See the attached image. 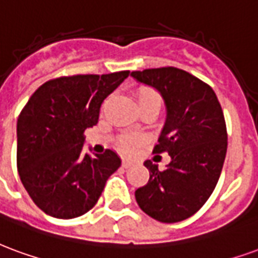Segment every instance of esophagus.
I'll use <instances>...</instances> for the list:
<instances>
[{"instance_id":"34e87169","label":"esophagus","mask_w":258,"mask_h":258,"mask_svg":"<svg viewBox=\"0 0 258 258\" xmlns=\"http://www.w3.org/2000/svg\"><path fill=\"white\" fill-rule=\"evenodd\" d=\"M133 163H135V162H133L132 159H122V166H123L125 169L131 168Z\"/></svg>"}]
</instances>
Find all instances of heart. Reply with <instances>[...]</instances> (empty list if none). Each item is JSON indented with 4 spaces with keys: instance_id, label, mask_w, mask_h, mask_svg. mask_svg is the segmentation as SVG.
<instances>
[{
    "instance_id": "b5f03b06",
    "label": "heart",
    "mask_w": 258,
    "mask_h": 258,
    "mask_svg": "<svg viewBox=\"0 0 258 258\" xmlns=\"http://www.w3.org/2000/svg\"><path fill=\"white\" fill-rule=\"evenodd\" d=\"M136 97L140 107L157 106L158 108H161V106H162V96L151 86H140L136 90ZM142 142L143 139L137 135H122V136L118 137L116 144L122 151L131 152L136 150L142 144Z\"/></svg>"
}]
</instances>
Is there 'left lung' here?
I'll return each instance as SVG.
<instances>
[{"label":"left lung","instance_id":"8db88e82","mask_svg":"<svg viewBox=\"0 0 258 258\" xmlns=\"http://www.w3.org/2000/svg\"><path fill=\"white\" fill-rule=\"evenodd\" d=\"M132 77L162 95L166 122L154 152H168L159 170L146 161L150 180L136 189L137 205L161 223H178L202 208L216 188L227 154V126L214 90L176 67L133 71Z\"/></svg>","mask_w":258,"mask_h":258}]
</instances>
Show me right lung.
Returning <instances> with one entry per match:
<instances>
[{
	"label": "right lung",
	"instance_id": "1",
	"mask_svg": "<svg viewBox=\"0 0 258 258\" xmlns=\"http://www.w3.org/2000/svg\"><path fill=\"white\" fill-rule=\"evenodd\" d=\"M129 71L60 77L35 90L18 118L16 163L30 198L56 219L89 212L121 166L115 152L84 154L85 131L99 121L101 103Z\"/></svg>",
	"mask_w": 258,
	"mask_h": 258
}]
</instances>
